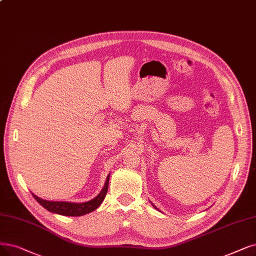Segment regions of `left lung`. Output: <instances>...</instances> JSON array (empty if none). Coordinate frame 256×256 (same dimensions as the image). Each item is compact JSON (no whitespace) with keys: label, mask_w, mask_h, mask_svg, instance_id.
<instances>
[{"label":"left lung","mask_w":256,"mask_h":256,"mask_svg":"<svg viewBox=\"0 0 256 256\" xmlns=\"http://www.w3.org/2000/svg\"><path fill=\"white\" fill-rule=\"evenodd\" d=\"M154 208H156V207H154Z\"/></svg>","instance_id":"8db88e82"}]
</instances>
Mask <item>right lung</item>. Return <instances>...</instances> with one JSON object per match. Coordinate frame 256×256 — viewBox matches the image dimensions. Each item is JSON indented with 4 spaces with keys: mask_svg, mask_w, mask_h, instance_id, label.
Masks as SVG:
<instances>
[{
    "mask_svg": "<svg viewBox=\"0 0 256 256\" xmlns=\"http://www.w3.org/2000/svg\"><path fill=\"white\" fill-rule=\"evenodd\" d=\"M109 176H107L105 186L103 189H102L98 196H96L94 200L86 202L76 204V202H50V200L40 198L36 196H34V194H32V196L40 206H43L45 209H47L50 212L60 214V216H84V214L94 211L100 205L102 202L104 200L108 191Z\"/></svg>",
    "mask_w": 256,
    "mask_h": 256,
    "instance_id": "right-lung-1",
    "label": "right lung"
}]
</instances>
